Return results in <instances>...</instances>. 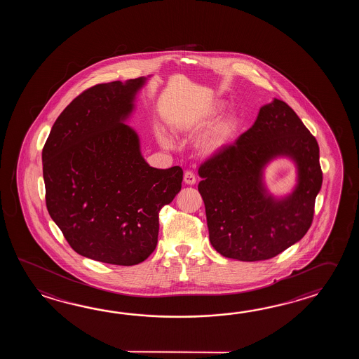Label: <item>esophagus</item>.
Wrapping results in <instances>:
<instances>
[{"mask_svg":"<svg viewBox=\"0 0 359 359\" xmlns=\"http://www.w3.org/2000/svg\"><path fill=\"white\" fill-rule=\"evenodd\" d=\"M183 181H184V183L186 184H190V186H192V184H195L196 183V177H195V175L192 173V172H184V175H183Z\"/></svg>","mask_w":359,"mask_h":359,"instance_id":"obj_1","label":"esophagus"}]
</instances>
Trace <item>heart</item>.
<instances>
[{"label": "heart", "mask_w": 359, "mask_h": 359, "mask_svg": "<svg viewBox=\"0 0 359 359\" xmlns=\"http://www.w3.org/2000/svg\"><path fill=\"white\" fill-rule=\"evenodd\" d=\"M223 107H224L223 101L215 100L208 107L201 109L200 111L177 118L172 124V128L177 135H190L192 132L206 126V123L210 122L214 116L221 111ZM238 128H240L238 115L229 113L222 116L221 119L215 123L203 137L200 138L196 146L198 155L203 158H213L215 155L221 154L233 141V138L236 137ZM158 141L164 147H170L173 144L172 138L163 132H158Z\"/></svg>", "instance_id": "heart-1"}]
</instances>
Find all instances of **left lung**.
<instances>
[{
  "label": "left lung",
  "mask_w": 359,
  "mask_h": 359,
  "mask_svg": "<svg viewBox=\"0 0 359 359\" xmlns=\"http://www.w3.org/2000/svg\"><path fill=\"white\" fill-rule=\"evenodd\" d=\"M296 167V186L276 197L265 169L276 158ZM210 244L226 258H273L300 241L312 224L322 186L320 147L297 113L283 100L260 107L257 121L232 146L198 168Z\"/></svg>",
  "instance_id": "8db88e82"
}]
</instances>
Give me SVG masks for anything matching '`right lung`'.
I'll list each match as a JSON object with an SVG mask.
<instances>
[{"label": "right lung", "instance_id": "1", "mask_svg": "<svg viewBox=\"0 0 359 359\" xmlns=\"http://www.w3.org/2000/svg\"><path fill=\"white\" fill-rule=\"evenodd\" d=\"M149 78L84 91L59 115L42 151L47 210L88 259L144 262L158 244L161 208L181 191L182 169L150 167L127 124Z\"/></svg>", "mask_w": 359, "mask_h": 359}]
</instances>
